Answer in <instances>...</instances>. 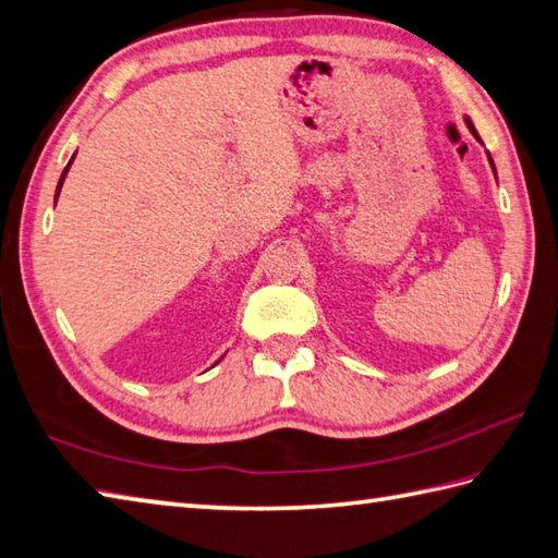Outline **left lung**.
I'll return each mask as SVG.
<instances>
[{
	"label": "left lung",
	"instance_id": "8db88e82",
	"mask_svg": "<svg viewBox=\"0 0 558 558\" xmlns=\"http://www.w3.org/2000/svg\"><path fill=\"white\" fill-rule=\"evenodd\" d=\"M465 123H469V128H471V131H473V135H475V128H473V123L469 121V119H465ZM477 137V135H475ZM487 157H489V154H487ZM489 163H492V157H489ZM492 168H495V163H492Z\"/></svg>",
	"mask_w": 558,
	"mask_h": 558
}]
</instances>
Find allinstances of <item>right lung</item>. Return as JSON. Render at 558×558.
I'll list each match as a JSON object with an SVG mask.
<instances>
[{
  "instance_id": "1",
  "label": "right lung",
  "mask_w": 558,
  "mask_h": 558,
  "mask_svg": "<svg viewBox=\"0 0 558 558\" xmlns=\"http://www.w3.org/2000/svg\"><path fill=\"white\" fill-rule=\"evenodd\" d=\"M71 166V163H69ZM69 166H66V171H69ZM66 171H63V175H61V180H59V187H57V197H59V190H61V185H63V178H66Z\"/></svg>"
}]
</instances>
